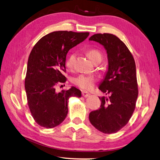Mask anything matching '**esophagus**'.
<instances>
[{
	"label": "esophagus",
	"instance_id": "obj_1",
	"mask_svg": "<svg viewBox=\"0 0 160 160\" xmlns=\"http://www.w3.org/2000/svg\"><path fill=\"white\" fill-rule=\"evenodd\" d=\"M82 95L84 97H88L90 95V93L87 91H82Z\"/></svg>",
	"mask_w": 160,
	"mask_h": 160
}]
</instances>
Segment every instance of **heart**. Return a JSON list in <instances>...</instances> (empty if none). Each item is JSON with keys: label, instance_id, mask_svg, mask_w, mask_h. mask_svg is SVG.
Wrapping results in <instances>:
<instances>
[{"label": "heart", "instance_id": "obj_1", "mask_svg": "<svg viewBox=\"0 0 160 160\" xmlns=\"http://www.w3.org/2000/svg\"><path fill=\"white\" fill-rule=\"evenodd\" d=\"M87 56L93 63L97 61H101L102 55L101 53L96 49L89 50L87 53ZM76 58V55L74 53H71L68 57L66 59V65L69 68H72L73 63H74ZM97 80V78L94 75H86L80 74L74 78L73 80V82L78 87L83 89H91L94 87V84Z\"/></svg>", "mask_w": 160, "mask_h": 160}]
</instances>
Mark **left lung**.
Wrapping results in <instances>:
<instances>
[{
  "instance_id": "obj_1",
  "label": "left lung",
  "mask_w": 160,
  "mask_h": 160,
  "mask_svg": "<svg viewBox=\"0 0 160 160\" xmlns=\"http://www.w3.org/2000/svg\"><path fill=\"white\" fill-rule=\"evenodd\" d=\"M89 40L99 42L108 55V68L99 89L109 97H99L100 108L89 113V120L98 130L116 133L132 116L138 97L136 65L126 44L112 34H97Z\"/></svg>"
}]
</instances>
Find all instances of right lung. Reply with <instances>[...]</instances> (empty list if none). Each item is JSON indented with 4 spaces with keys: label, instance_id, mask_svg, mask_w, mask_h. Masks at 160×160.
Wrapping results in <instances>:
<instances>
[{
    "label": "right lung",
    "instance_id": "1",
    "mask_svg": "<svg viewBox=\"0 0 160 160\" xmlns=\"http://www.w3.org/2000/svg\"><path fill=\"white\" fill-rule=\"evenodd\" d=\"M88 35V32H53L43 36L32 48L25 89L32 117L40 126L52 128L59 125L68 115L69 98L81 97V91L74 87L59 92L55 87L66 81L63 72L68 51Z\"/></svg>",
    "mask_w": 160,
    "mask_h": 160
}]
</instances>
